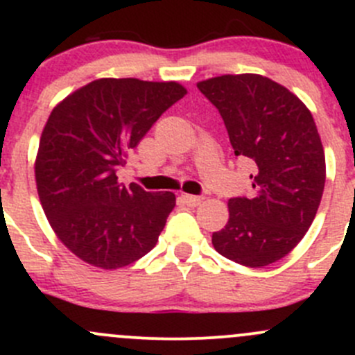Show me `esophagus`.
<instances>
[{
  "instance_id": "obj_1",
  "label": "esophagus",
  "mask_w": 355,
  "mask_h": 355,
  "mask_svg": "<svg viewBox=\"0 0 355 355\" xmlns=\"http://www.w3.org/2000/svg\"><path fill=\"white\" fill-rule=\"evenodd\" d=\"M182 200H184L187 206H199L202 202V198L200 196H191V194H182Z\"/></svg>"
}]
</instances>
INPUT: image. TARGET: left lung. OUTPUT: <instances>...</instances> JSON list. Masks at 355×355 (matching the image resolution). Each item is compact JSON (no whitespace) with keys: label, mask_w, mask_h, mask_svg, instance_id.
I'll list each match as a JSON object with an SVG mask.
<instances>
[{"label":"left lung","mask_w":355,"mask_h":355,"mask_svg":"<svg viewBox=\"0 0 355 355\" xmlns=\"http://www.w3.org/2000/svg\"><path fill=\"white\" fill-rule=\"evenodd\" d=\"M216 106L235 156L254 166V196L228 200V223L213 234L221 256L263 268L285 257L309 230L323 198L327 163L307 106L257 73L198 82Z\"/></svg>","instance_id":"8db88e82"}]
</instances>
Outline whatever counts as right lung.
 Returning a JSON list of instances; mask_svg holds the SVG:
<instances>
[{"label":"right lung","mask_w":355,"mask_h":355,"mask_svg":"<svg viewBox=\"0 0 355 355\" xmlns=\"http://www.w3.org/2000/svg\"><path fill=\"white\" fill-rule=\"evenodd\" d=\"M185 94L178 82L98 78L53 108L35 156V185L53 232L84 263L118 270L156 245L175 194L125 187L116 170Z\"/></svg>","instance_id":"add662e5"}]
</instances>
